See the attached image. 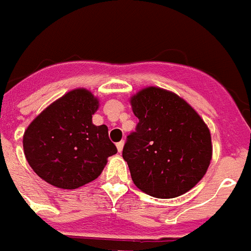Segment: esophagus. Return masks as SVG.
<instances>
[{"mask_svg":"<svg viewBox=\"0 0 251 251\" xmlns=\"http://www.w3.org/2000/svg\"><path fill=\"white\" fill-rule=\"evenodd\" d=\"M117 148H118V151H119V152H122V151H123V148H124V141H121V142H118Z\"/></svg>","mask_w":251,"mask_h":251,"instance_id":"obj_1","label":"esophagus"}]
</instances>
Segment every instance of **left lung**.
I'll list each match as a JSON object with an SVG mask.
<instances>
[{
    "label": "left lung",
    "mask_w": 251,
    "mask_h": 251,
    "mask_svg": "<svg viewBox=\"0 0 251 251\" xmlns=\"http://www.w3.org/2000/svg\"><path fill=\"white\" fill-rule=\"evenodd\" d=\"M129 101L138 124L127 137L123 159L134 185L158 199L190 191L212 160L208 126L187 101L160 87H145Z\"/></svg>",
    "instance_id": "1"
}]
</instances>
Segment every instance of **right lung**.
<instances>
[{"instance_id": "obj_1", "label": "right lung", "mask_w": 251, "mask_h": 251, "mask_svg": "<svg viewBox=\"0 0 251 251\" xmlns=\"http://www.w3.org/2000/svg\"><path fill=\"white\" fill-rule=\"evenodd\" d=\"M99 99L75 88L50 103L23 136L28 164L36 175L57 188L73 190L96 179L107 158L117 154L107 127L95 126Z\"/></svg>"}]
</instances>
